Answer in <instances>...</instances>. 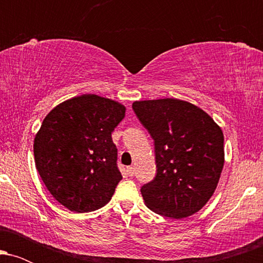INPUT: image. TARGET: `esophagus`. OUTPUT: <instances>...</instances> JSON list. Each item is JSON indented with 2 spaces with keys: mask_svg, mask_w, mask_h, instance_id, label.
I'll use <instances>...</instances> for the list:
<instances>
[{
  "mask_svg": "<svg viewBox=\"0 0 263 263\" xmlns=\"http://www.w3.org/2000/svg\"><path fill=\"white\" fill-rule=\"evenodd\" d=\"M127 174L129 177L134 176V174H135V167H132V165H131V167H127Z\"/></svg>",
  "mask_w": 263,
  "mask_h": 263,
  "instance_id": "obj_1",
  "label": "esophagus"
}]
</instances>
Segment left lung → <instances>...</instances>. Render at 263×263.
Masks as SVG:
<instances>
[{
  "label": "left lung",
  "instance_id": "obj_1",
  "mask_svg": "<svg viewBox=\"0 0 263 263\" xmlns=\"http://www.w3.org/2000/svg\"><path fill=\"white\" fill-rule=\"evenodd\" d=\"M155 141L157 176L141 188L144 203L173 219L198 213L213 197L225 162L224 134L210 115L179 99L135 101Z\"/></svg>",
  "mask_w": 263,
  "mask_h": 263
}]
</instances>
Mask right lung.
<instances>
[{
  "label": "right lung",
  "instance_id": "obj_1",
  "mask_svg": "<svg viewBox=\"0 0 263 263\" xmlns=\"http://www.w3.org/2000/svg\"><path fill=\"white\" fill-rule=\"evenodd\" d=\"M121 102L84 93L44 117L33 152L39 176L58 203L75 213L106 205L122 179L111 134L125 117Z\"/></svg>",
  "mask_w": 263,
  "mask_h": 263
}]
</instances>
